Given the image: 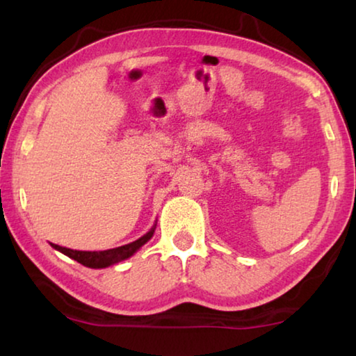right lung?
<instances>
[{
    "instance_id": "right-lung-1",
    "label": "right lung",
    "mask_w": 356,
    "mask_h": 356,
    "mask_svg": "<svg viewBox=\"0 0 356 356\" xmlns=\"http://www.w3.org/2000/svg\"><path fill=\"white\" fill-rule=\"evenodd\" d=\"M154 231H155V226L150 229L147 234H144L141 238L135 240V242L124 246H118V248H113V250H106V251H76V250L64 248V246H59L55 243H51V246L55 250L61 251L63 254L74 259V261L80 262L81 265H84V267L105 268V267H110L113 264L124 261V259H127L130 256H134L144 243H147L149 240L152 238Z\"/></svg>"
}]
</instances>
